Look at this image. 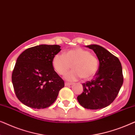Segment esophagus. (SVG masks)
Returning <instances> with one entry per match:
<instances>
[{"label":"esophagus","mask_w":135,"mask_h":135,"mask_svg":"<svg viewBox=\"0 0 135 135\" xmlns=\"http://www.w3.org/2000/svg\"><path fill=\"white\" fill-rule=\"evenodd\" d=\"M73 83H69V82H65V86H69L73 85Z\"/></svg>","instance_id":"obj_1"}]
</instances>
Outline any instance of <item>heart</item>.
Returning <instances> with one entry per match:
<instances>
[{
    "mask_svg": "<svg viewBox=\"0 0 135 135\" xmlns=\"http://www.w3.org/2000/svg\"><path fill=\"white\" fill-rule=\"evenodd\" d=\"M73 68L66 74L67 80L74 81L82 77L87 80L97 74L99 68L97 56L82 48H76L64 53H57L53 56L52 66L55 71L60 75H64L70 68Z\"/></svg>",
    "mask_w": 135,
    "mask_h": 135,
    "instance_id": "heart-1",
    "label": "heart"
}]
</instances>
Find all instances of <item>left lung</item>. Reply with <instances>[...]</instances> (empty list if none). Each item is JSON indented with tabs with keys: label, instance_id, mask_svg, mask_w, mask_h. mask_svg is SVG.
Wrapping results in <instances>:
<instances>
[{
	"label": "left lung",
	"instance_id": "1",
	"mask_svg": "<svg viewBox=\"0 0 135 135\" xmlns=\"http://www.w3.org/2000/svg\"><path fill=\"white\" fill-rule=\"evenodd\" d=\"M98 58L99 69L91 81L82 84L84 91L77 97L79 104L88 109L108 106L119 93L123 82L122 68L119 58L101 46H86Z\"/></svg>",
	"mask_w": 135,
	"mask_h": 135
}]
</instances>
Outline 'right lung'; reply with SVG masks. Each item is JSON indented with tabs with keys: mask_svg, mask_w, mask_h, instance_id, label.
I'll return each mask as SVG.
<instances>
[{
	"mask_svg": "<svg viewBox=\"0 0 135 135\" xmlns=\"http://www.w3.org/2000/svg\"><path fill=\"white\" fill-rule=\"evenodd\" d=\"M58 45L29 48L18 56L12 80L15 95L26 106L44 109L51 106L64 86L52 66L53 56L61 51Z\"/></svg>",
	"mask_w": 135,
	"mask_h": 135,
	"instance_id": "add662e5",
	"label": "right lung"
}]
</instances>
